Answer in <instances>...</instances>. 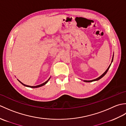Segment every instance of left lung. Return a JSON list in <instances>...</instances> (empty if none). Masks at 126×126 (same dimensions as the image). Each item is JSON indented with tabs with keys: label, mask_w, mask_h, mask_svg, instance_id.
Masks as SVG:
<instances>
[{
	"label": "left lung",
	"mask_w": 126,
	"mask_h": 126,
	"mask_svg": "<svg viewBox=\"0 0 126 126\" xmlns=\"http://www.w3.org/2000/svg\"><path fill=\"white\" fill-rule=\"evenodd\" d=\"M114 56V55H113ZM113 58H112V61H111V62H113ZM110 65H111V64H110V65L109 66V67L108 68V69H107L106 70V71L104 72V73L101 76H100V77H98V78H97V79H93V80H90V81H85V80H84V82H93V81H98V80H99L100 79H101L102 77H103L104 75H105L106 74V73H107V71H108V70H109V68H110Z\"/></svg>",
	"instance_id": "8db88e82"
}]
</instances>
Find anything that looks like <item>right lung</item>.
I'll return each mask as SVG.
<instances>
[{
	"label": "right lung",
	"mask_w": 126,
	"mask_h": 126,
	"mask_svg": "<svg viewBox=\"0 0 126 126\" xmlns=\"http://www.w3.org/2000/svg\"><path fill=\"white\" fill-rule=\"evenodd\" d=\"M50 79V78L49 79H48L47 80V81H46V82H45L44 83H42V84H39V85H36V86H30V85H25V84H23V83L22 82H21L20 81H19V80H18V81H19V82L20 83H22L23 85H24V86H26V87H30V88H38V87H42V86H43V85H45V84H46L48 82V81H49V80Z\"/></svg>",
	"instance_id": "add662e5"
}]
</instances>
